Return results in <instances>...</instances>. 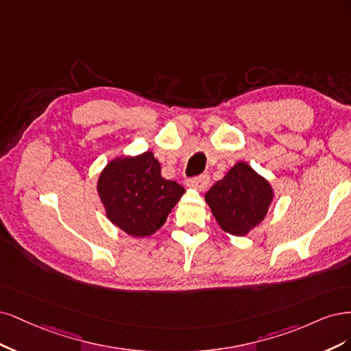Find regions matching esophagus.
I'll return each instance as SVG.
<instances>
[{
  "mask_svg": "<svg viewBox=\"0 0 351 351\" xmlns=\"http://www.w3.org/2000/svg\"><path fill=\"white\" fill-rule=\"evenodd\" d=\"M210 184V176L208 175H199L197 178H192L188 180V185L191 188H195L198 191H206Z\"/></svg>",
  "mask_w": 351,
  "mask_h": 351,
  "instance_id": "34e87169",
  "label": "esophagus"
}]
</instances>
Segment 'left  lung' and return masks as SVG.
I'll return each instance as SVG.
<instances>
[{
	"label": "left lung",
	"instance_id": "1",
	"mask_svg": "<svg viewBox=\"0 0 351 351\" xmlns=\"http://www.w3.org/2000/svg\"><path fill=\"white\" fill-rule=\"evenodd\" d=\"M273 198L268 180L245 162L236 163L206 194L220 228L234 236H245L261 223Z\"/></svg>",
	"mask_w": 351,
	"mask_h": 351
}]
</instances>
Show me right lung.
<instances>
[{
	"label": "right lung",
	"instance_id": "add662e5",
	"mask_svg": "<svg viewBox=\"0 0 351 351\" xmlns=\"http://www.w3.org/2000/svg\"><path fill=\"white\" fill-rule=\"evenodd\" d=\"M152 152L118 157L106 165L97 192L106 217L134 237L150 236L165 224L185 188L162 176Z\"/></svg>",
	"mask_w": 351,
	"mask_h": 351
}]
</instances>
